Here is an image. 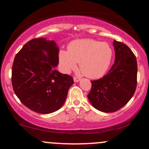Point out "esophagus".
<instances>
[{
    "instance_id": "1",
    "label": "esophagus",
    "mask_w": 149,
    "mask_h": 149,
    "mask_svg": "<svg viewBox=\"0 0 149 149\" xmlns=\"http://www.w3.org/2000/svg\"><path fill=\"white\" fill-rule=\"evenodd\" d=\"M73 80H74V82H76V83H77V82H79L80 81V78H79V77L74 76V77H73Z\"/></svg>"
}]
</instances>
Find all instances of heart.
I'll return each mask as SVG.
<instances>
[{"instance_id": "obj_1", "label": "heart", "mask_w": 149, "mask_h": 149, "mask_svg": "<svg viewBox=\"0 0 149 149\" xmlns=\"http://www.w3.org/2000/svg\"><path fill=\"white\" fill-rule=\"evenodd\" d=\"M59 61L62 69L68 72L79 63L81 72L85 76L98 78L103 76L110 66L113 49L107 42L85 38L73 40L68 51L59 52Z\"/></svg>"}]
</instances>
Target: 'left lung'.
Here are the masks:
<instances>
[{
	"label": "left lung",
	"instance_id": "left-lung-1",
	"mask_svg": "<svg viewBox=\"0 0 149 149\" xmlns=\"http://www.w3.org/2000/svg\"><path fill=\"white\" fill-rule=\"evenodd\" d=\"M113 46V65L103 78L92 80L88 95L92 105L105 113L123 107L134 95L137 83V62L134 53L123 42L114 40Z\"/></svg>",
	"mask_w": 149,
	"mask_h": 149
}]
</instances>
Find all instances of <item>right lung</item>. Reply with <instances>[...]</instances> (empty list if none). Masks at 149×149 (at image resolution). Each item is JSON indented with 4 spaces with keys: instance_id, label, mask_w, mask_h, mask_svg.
Wrapping results in <instances>:
<instances>
[{
    "instance_id": "obj_1",
    "label": "right lung",
    "mask_w": 149,
    "mask_h": 149,
    "mask_svg": "<svg viewBox=\"0 0 149 149\" xmlns=\"http://www.w3.org/2000/svg\"><path fill=\"white\" fill-rule=\"evenodd\" d=\"M58 64L59 47L54 40L44 38L29 40L15 56L12 68L13 90L33 111L51 113L65 102L74 82L72 76L55 69Z\"/></svg>"
}]
</instances>
